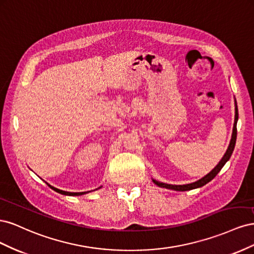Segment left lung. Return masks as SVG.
Returning <instances> with one entry per match:
<instances>
[{"label": "left lung", "mask_w": 254, "mask_h": 254, "mask_svg": "<svg viewBox=\"0 0 254 254\" xmlns=\"http://www.w3.org/2000/svg\"><path fill=\"white\" fill-rule=\"evenodd\" d=\"M238 121V109H237V104L235 101V118H234V124H233V130H232V136H231V141H230V144L228 146V149L226 151V153L224 155V157L221 158V160L218 162V164L215 166L213 170L207 173L205 176H203L202 178L198 179L197 181L190 182L188 184H168V183H164V182H160L157 181L155 179H152V182L156 184V186L163 188V189H168V190H179V191H184V190H190L194 189H198L201 188L203 186H205L206 183H209L212 179H214V177L216 176L224 165L228 162L229 159L231 158L232 152L234 150L235 147V143H236V134H237V130H236V124Z\"/></svg>", "instance_id": "obj_1"}]
</instances>
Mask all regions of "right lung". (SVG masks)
Returning a JSON list of instances; mask_svg holds the SVG:
<instances>
[{
  "instance_id": "obj_1",
  "label": "right lung",
  "mask_w": 254,
  "mask_h": 254,
  "mask_svg": "<svg viewBox=\"0 0 254 254\" xmlns=\"http://www.w3.org/2000/svg\"><path fill=\"white\" fill-rule=\"evenodd\" d=\"M47 184H48V186H49L52 190L57 191V193L63 194V195H66V196H80V195H83V194H87V193H88V191H81V193H72V191H65V190H59V189L54 188V187L51 186V184H49L48 182H47ZM101 188H102V187H99L98 189H101ZM98 189H96V190H98Z\"/></svg>"
}]
</instances>
